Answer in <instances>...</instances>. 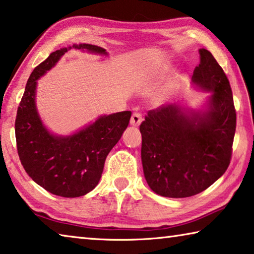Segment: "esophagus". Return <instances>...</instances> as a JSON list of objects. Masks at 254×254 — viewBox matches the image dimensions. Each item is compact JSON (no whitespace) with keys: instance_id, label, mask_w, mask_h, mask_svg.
Listing matches in <instances>:
<instances>
[{"instance_id":"esophagus-1","label":"esophagus","mask_w":254,"mask_h":254,"mask_svg":"<svg viewBox=\"0 0 254 254\" xmlns=\"http://www.w3.org/2000/svg\"><path fill=\"white\" fill-rule=\"evenodd\" d=\"M142 114L139 113V112H135V113L132 114L131 117V126L133 127H139L140 123L142 122Z\"/></svg>"}]
</instances>
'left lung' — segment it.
I'll use <instances>...</instances> for the list:
<instances>
[{
  "label": "left lung",
  "instance_id": "8db88e82",
  "mask_svg": "<svg viewBox=\"0 0 254 254\" xmlns=\"http://www.w3.org/2000/svg\"><path fill=\"white\" fill-rule=\"evenodd\" d=\"M192 81L213 92L209 110L187 117L178 106L150 110L141 123L144 177L156 194L184 198L199 194L225 173L232 158L236 111L230 81L214 56L200 49Z\"/></svg>",
  "mask_w": 254,
  "mask_h": 254
}]
</instances>
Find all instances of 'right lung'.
<instances>
[{"label":"right lung","instance_id":"right-lung-1","mask_svg":"<svg viewBox=\"0 0 254 254\" xmlns=\"http://www.w3.org/2000/svg\"><path fill=\"white\" fill-rule=\"evenodd\" d=\"M74 48L106 54L105 49L93 45H74ZM67 50L51 53L30 75L16 112L15 139L21 163L32 180L54 195L79 197L93 190L100 182L107 154L121 139L132 113L124 111L104 115L70 136L50 134L34 104L37 79Z\"/></svg>","mask_w":254,"mask_h":254}]
</instances>
